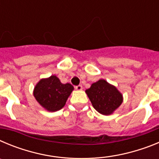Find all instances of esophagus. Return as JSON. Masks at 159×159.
Instances as JSON below:
<instances>
[{
  "label": "esophagus",
  "mask_w": 159,
  "mask_h": 159,
  "mask_svg": "<svg viewBox=\"0 0 159 159\" xmlns=\"http://www.w3.org/2000/svg\"><path fill=\"white\" fill-rule=\"evenodd\" d=\"M75 88L77 91H81V90H83V86L82 85H78V86H75Z\"/></svg>",
  "instance_id": "esophagus-1"
}]
</instances>
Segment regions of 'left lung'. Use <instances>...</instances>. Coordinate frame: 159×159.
Instances as JSON below:
<instances>
[{"label":"left lung","mask_w":159,"mask_h":159,"mask_svg":"<svg viewBox=\"0 0 159 159\" xmlns=\"http://www.w3.org/2000/svg\"><path fill=\"white\" fill-rule=\"evenodd\" d=\"M85 92L93 107L104 116L113 113L123 102V95L105 80H99L92 84Z\"/></svg>","instance_id":"left-lung-1"}]
</instances>
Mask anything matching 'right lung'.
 Masks as SVG:
<instances>
[{
	"label": "right lung",
	"mask_w": 159,
	"mask_h": 159,
	"mask_svg": "<svg viewBox=\"0 0 159 159\" xmlns=\"http://www.w3.org/2000/svg\"><path fill=\"white\" fill-rule=\"evenodd\" d=\"M73 90L71 84H62L56 75H51L36 84L33 95L44 109L53 112L64 107Z\"/></svg>",
	"instance_id": "1"
}]
</instances>
